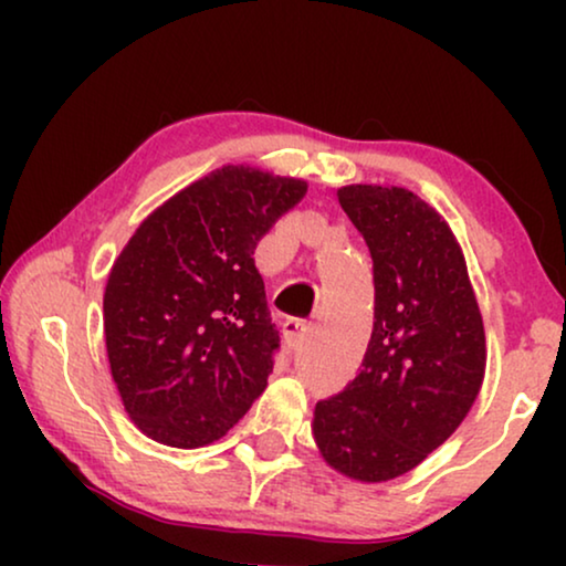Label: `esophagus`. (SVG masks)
<instances>
[{
    "mask_svg": "<svg viewBox=\"0 0 566 566\" xmlns=\"http://www.w3.org/2000/svg\"><path fill=\"white\" fill-rule=\"evenodd\" d=\"M283 335H285V343H289V347H301L308 335V324L304 319H285Z\"/></svg>",
    "mask_w": 566,
    "mask_h": 566,
    "instance_id": "1",
    "label": "esophagus"
}]
</instances>
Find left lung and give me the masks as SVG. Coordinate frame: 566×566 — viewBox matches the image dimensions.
Here are the masks:
<instances>
[{
  "label": "left lung",
  "instance_id": "1",
  "mask_svg": "<svg viewBox=\"0 0 566 566\" xmlns=\"http://www.w3.org/2000/svg\"><path fill=\"white\" fill-rule=\"evenodd\" d=\"M339 206L374 260V332L360 374L316 401L322 459L389 482L443 446L484 381V324L467 260L436 208L407 188L347 185Z\"/></svg>",
  "mask_w": 566,
  "mask_h": 566
}]
</instances>
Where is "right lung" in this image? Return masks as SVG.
<instances>
[{
    "mask_svg": "<svg viewBox=\"0 0 566 566\" xmlns=\"http://www.w3.org/2000/svg\"><path fill=\"white\" fill-rule=\"evenodd\" d=\"M306 182L244 165L200 177L146 216L107 275L113 381L138 430L200 448L265 391L281 347L254 247Z\"/></svg>",
    "mask_w": 566,
    "mask_h": 566,
    "instance_id": "1",
    "label": "right lung"
}]
</instances>
